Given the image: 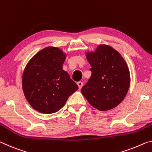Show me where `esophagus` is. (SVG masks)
<instances>
[{"label": "esophagus", "instance_id": "1", "mask_svg": "<svg viewBox=\"0 0 152 152\" xmlns=\"http://www.w3.org/2000/svg\"><path fill=\"white\" fill-rule=\"evenodd\" d=\"M77 85L79 86V89L80 90L83 86V82H81V81H79V82H77Z\"/></svg>", "mask_w": 152, "mask_h": 152}]
</instances>
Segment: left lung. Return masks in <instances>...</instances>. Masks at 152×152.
I'll use <instances>...</instances> for the list:
<instances>
[{"label": "left lung", "instance_id": "8db88e82", "mask_svg": "<svg viewBox=\"0 0 152 152\" xmlns=\"http://www.w3.org/2000/svg\"><path fill=\"white\" fill-rule=\"evenodd\" d=\"M92 72L81 93L91 105L107 111L121 103L130 86V73L126 63L111 47L100 45L94 53L86 54Z\"/></svg>", "mask_w": 152, "mask_h": 152}]
</instances>
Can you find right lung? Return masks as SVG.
<instances>
[{
	"label": "right lung",
	"mask_w": 152,
	"mask_h": 152,
	"mask_svg": "<svg viewBox=\"0 0 152 152\" xmlns=\"http://www.w3.org/2000/svg\"><path fill=\"white\" fill-rule=\"evenodd\" d=\"M66 55L48 47L39 52L26 66L22 77L25 97L34 109L43 113L59 111L78 86L62 69Z\"/></svg>",
	"instance_id": "right-lung-1"
}]
</instances>
